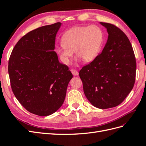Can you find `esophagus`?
I'll return each instance as SVG.
<instances>
[{"mask_svg":"<svg viewBox=\"0 0 146 146\" xmlns=\"http://www.w3.org/2000/svg\"><path fill=\"white\" fill-rule=\"evenodd\" d=\"M70 71H71L72 74L74 75V76H78V71H77V70L74 69H72L71 70H70Z\"/></svg>","mask_w":146,"mask_h":146,"instance_id":"obj_1","label":"esophagus"}]
</instances>
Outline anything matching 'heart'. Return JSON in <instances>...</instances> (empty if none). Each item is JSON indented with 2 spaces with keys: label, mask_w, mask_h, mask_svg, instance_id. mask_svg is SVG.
Masks as SVG:
<instances>
[{
  "label": "heart",
  "mask_w": 146,
  "mask_h": 146,
  "mask_svg": "<svg viewBox=\"0 0 146 146\" xmlns=\"http://www.w3.org/2000/svg\"><path fill=\"white\" fill-rule=\"evenodd\" d=\"M61 44L55 50L64 64H68L75 51L76 56L90 62L98 56L104 42V33L97 25L71 28L62 38Z\"/></svg>",
  "instance_id": "obj_1"
}]
</instances>
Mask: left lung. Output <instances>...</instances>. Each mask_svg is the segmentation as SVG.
Wrapping results in <instances>:
<instances>
[{
	"label": "left lung",
	"mask_w": 146,
	"mask_h": 146,
	"mask_svg": "<svg viewBox=\"0 0 146 146\" xmlns=\"http://www.w3.org/2000/svg\"><path fill=\"white\" fill-rule=\"evenodd\" d=\"M108 33L100 54L79 72L88 100L100 109L113 108L124 100L133 89L136 63L131 43L122 31L111 24L100 23Z\"/></svg>",
	"instance_id": "1"
}]
</instances>
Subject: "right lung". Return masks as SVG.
Here are the masks:
<instances>
[{"label": "right lung", "mask_w": 146, "mask_h": 146, "mask_svg": "<svg viewBox=\"0 0 146 146\" xmlns=\"http://www.w3.org/2000/svg\"><path fill=\"white\" fill-rule=\"evenodd\" d=\"M61 24L42 26L25 35L8 61L13 94L28 111L40 116L50 115L61 107L73 77L54 51Z\"/></svg>", "instance_id": "right-lung-1"}]
</instances>
